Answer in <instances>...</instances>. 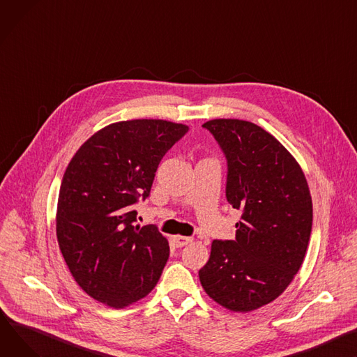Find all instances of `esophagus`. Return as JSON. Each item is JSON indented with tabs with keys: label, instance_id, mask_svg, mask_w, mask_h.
<instances>
[{
	"label": "esophagus",
	"instance_id": "esophagus-1",
	"mask_svg": "<svg viewBox=\"0 0 357 357\" xmlns=\"http://www.w3.org/2000/svg\"><path fill=\"white\" fill-rule=\"evenodd\" d=\"M172 241H174V244H175L178 248H182V247H185V245H188V244H191V243H192V238H191V236L175 235L174 238H172Z\"/></svg>",
	"mask_w": 357,
	"mask_h": 357
}]
</instances>
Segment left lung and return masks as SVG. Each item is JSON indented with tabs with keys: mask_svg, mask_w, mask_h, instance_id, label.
Instances as JSON below:
<instances>
[{
	"mask_svg": "<svg viewBox=\"0 0 357 357\" xmlns=\"http://www.w3.org/2000/svg\"><path fill=\"white\" fill-rule=\"evenodd\" d=\"M227 159V201L241 209L235 240H213L199 270L206 294L247 313L275 300L300 270L312 234L313 204L297 160L280 142L238 119L202 125Z\"/></svg>",
	"mask_w": 357,
	"mask_h": 357,
	"instance_id": "obj_1",
	"label": "left lung"
}]
</instances>
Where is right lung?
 I'll list each match as a JSON object with an SVG mask.
<instances>
[{
    "label": "right lung",
    "instance_id": "right-lung-1",
    "mask_svg": "<svg viewBox=\"0 0 357 357\" xmlns=\"http://www.w3.org/2000/svg\"><path fill=\"white\" fill-rule=\"evenodd\" d=\"M188 126L156 119L112 123L89 137L64 172L56 231L76 282L90 297L123 308L146 297L169 257L156 225H136L158 165Z\"/></svg>",
    "mask_w": 357,
    "mask_h": 357
}]
</instances>
